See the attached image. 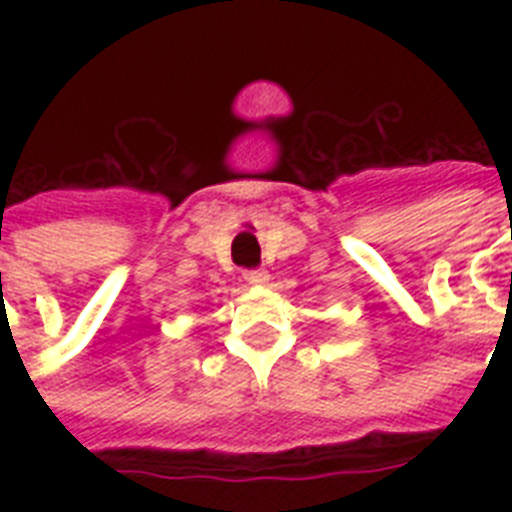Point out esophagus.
Here are the masks:
<instances>
[{
	"instance_id": "34e87169",
	"label": "esophagus",
	"mask_w": 512,
	"mask_h": 512,
	"mask_svg": "<svg viewBox=\"0 0 512 512\" xmlns=\"http://www.w3.org/2000/svg\"><path fill=\"white\" fill-rule=\"evenodd\" d=\"M243 279H246L248 284H256V287H261V284L269 282V271H266V269H248L246 274H243Z\"/></svg>"
}]
</instances>
